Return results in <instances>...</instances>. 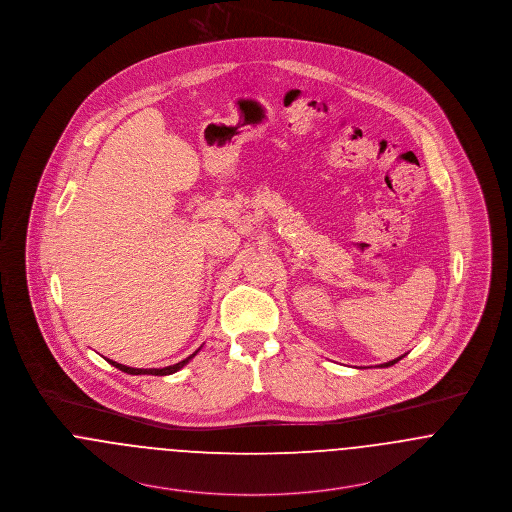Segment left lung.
I'll return each instance as SVG.
<instances>
[{
	"label": "left lung",
	"instance_id": "1",
	"mask_svg": "<svg viewBox=\"0 0 512 512\" xmlns=\"http://www.w3.org/2000/svg\"><path fill=\"white\" fill-rule=\"evenodd\" d=\"M402 358H404V356H400V358H396V360L387 361V363H381V365H379V367H391V365H394V363H396V361L402 360Z\"/></svg>",
	"mask_w": 512,
	"mask_h": 512
}]
</instances>
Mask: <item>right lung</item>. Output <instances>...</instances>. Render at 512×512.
<instances>
[{"mask_svg": "<svg viewBox=\"0 0 512 512\" xmlns=\"http://www.w3.org/2000/svg\"><path fill=\"white\" fill-rule=\"evenodd\" d=\"M201 350V348H199ZM197 350V352H199ZM197 352H193L189 358H185V360H181L180 363H174V365H168V367H162V369H137V367H127V365H121L118 361H110L114 367H118L120 371L123 373H129V375H172V373H176V371H180L181 367L185 365V363H189L191 358H195L197 356Z\"/></svg>", "mask_w": 512, "mask_h": 512, "instance_id": "add662e5", "label": "right lung"}]
</instances>
